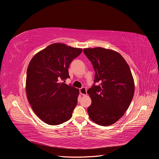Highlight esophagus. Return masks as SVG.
Returning <instances> with one entry per match:
<instances>
[{
	"label": "esophagus",
	"mask_w": 159,
	"mask_h": 159,
	"mask_svg": "<svg viewBox=\"0 0 159 159\" xmlns=\"http://www.w3.org/2000/svg\"><path fill=\"white\" fill-rule=\"evenodd\" d=\"M80 93L83 95H87V89L85 87H82L80 89Z\"/></svg>",
	"instance_id": "esophagus-1"
}]
</instances>
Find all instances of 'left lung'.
Masks as SVG:
<instances>
[{
	"label": "left lung",
	"mask_w": 159,
	"mask_h": 159,
	"mask_svg": "<svg viewBox=\"0 0 159 159\" xmlns=\"http://www.w3.org/2000/svg\"><path fill=\"white\" fill-rule=\"evenodd\" d=\"M84 52L95 72L94 84L88 90L91 99L89 117L99 125H111L123 117L131 103L134 84L131 70L115 51L98 47L85 48Z\"/></svg>",
	"instance_id": "left-lung-1"
}]
</instances>
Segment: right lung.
<instances>
[{
  "mask_svg": "<svg viewBox=\"0 0 159 159\" xmlns=\"http://www.w3.org/2000/svg\"><path fill=\"white\" fill-rule=\"evenodd\" d=\"M81 52V48L55 43L37 53L30 61L27 98L37 116L47 124L57 125L72 116L80 91L61 81L70 78L69 66Z\"/></svg>",
  "mask_w": 159,
  "mask_h": 159,
  "instance_id": "1",
  "label": "right lung"
}]
</instances>
